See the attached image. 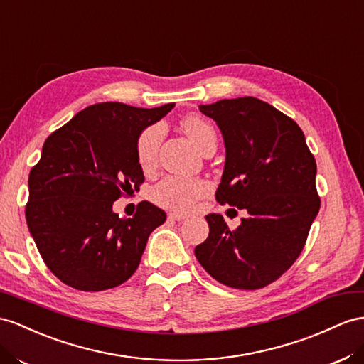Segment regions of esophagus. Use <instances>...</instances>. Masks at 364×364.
Returning <instances> with one entry per match:
<instances>
[{
    "label": "esophagus",
    "mask_w": 364,
    "mask_h": 364,
    "mask_svg": "<svg viewBox=\"0 0 364 364\" xmlns=\"http://www.w3.org/2000/svg\"><path fill=\"white\" fill-rule=\"evenodd\" d=\"M167 218L172 221H184L186 218H188V215H184V213H180V212H171L169 215H167Z\"/></svg>",
    "instance_id": "obj_1"
}]
</instances>
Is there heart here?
I'll return each instance as SVG.
<instances>
[{
    "instance_id": "1",
    "label": "heart",
    "mask_w": 364,
    "mask_h": 364,
    "mask_svg": "<svg viewBox=\"0 0 364 364\" xmlns=\"http://www.w3.org/2000/svg\"><path fill=\"white\" fill-rule=\"evenodd\" d=\"M180 126L201 154L212 146L217 147V132L208 119L198 115H186L180 121ZM163 136L164 127L160 123L147 126L138 134L135 141V154L136 161L144 172L155 167ZM209 192L210 186L206 181L169 175L152 189V200L164 209L188 212L195 206V203L206 197Z\"/></svg>"
}]
</instances>
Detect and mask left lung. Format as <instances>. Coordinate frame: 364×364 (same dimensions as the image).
<instances>
[{
	"label": "left lung",
	"instance_id": "obj_1",
	"mask_svg": "<svg viewBox=\"0 0 364 364\" xmlns=\"http://www.w3.org/2000/svg\"><path fill=\"white\" fill-rule=\"evenodd\" d=\"M225 138L220 204L246 209L230 230L220 213L206 217L209 237L195 257L221 284L255 291L282 277L306 245L320 210L316 163L292 118L254 97L200 106Z\"/></svg>",
	"mask_w": 364,
	"mask_h": 364
}]
</instances>
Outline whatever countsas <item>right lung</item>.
<instances>
[{"label": "right lung", "mask_w": 364, "mask_h": 364, "mask_svg": "<svg viewBox=\"0 0 364 364\" xmlns=\"http://www.w3.org/2000/svg\"><path fill=\"white\" fill-rule=\"evenodd\" d=\"M172 107L173 102L154 109L98 102L44 141L29 173L26 220L43 262L64 284L106 291L136 271L166 212L141 201L132 218H119L112 204L144 183L136 136Z\"/></svg>", "instance_id": "obj_1"}]
</instances>
